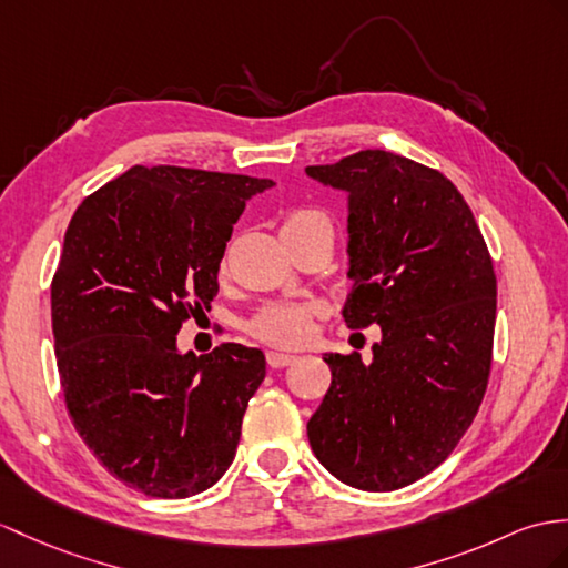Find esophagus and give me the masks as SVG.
Listing matches in <instances>:
<instances>
[{
	"instance_id": "esophagus-1",
	"label": "esophagus",
	"mask_w": 568,
	"mask_h": 568,
	"mask_svg": "<svg viewBox=\"0 0 568 568\" xmlns=\"http://www.w3.org/2000/svg\"><path fill=\"white\" fill-rule=\"evenodd\" d=\"M296 356L288 354V352H267V364L272 368H284L288 364H294Z\"/></svg>"
}]
</instances>
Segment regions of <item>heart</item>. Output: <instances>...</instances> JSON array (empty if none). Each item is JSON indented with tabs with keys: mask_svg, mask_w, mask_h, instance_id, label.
<instances>
[{
	"mask_svg": "<svg viewBox=\"0 0 568 568\" xmlns=\"http://www.w3.org/2000/svg\"><path fill=\"white\" fill-rule=\"evenodd\" d=\"M298 226H329V219L323 212L315 210H298L292 212L284 221V229H298ZM313 308L306 303H272V306L262 308L251 323L247 329L257 339L276 344V347H296L308 339L313 329Z\"/></svg>",
	"mask_w": 568,
	"mask_h": 568,
	"instance_id": "1",
	"label": "heart"
}]
</instances>
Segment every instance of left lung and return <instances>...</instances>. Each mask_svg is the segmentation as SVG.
<instances>
[{"mask_svg":"<svg viewBox=\"0 0 568 568\" xmlns=\"http://www.w3.org/2000/svg\"><path fill=\"white\" fill-rule=\"evenodd\" d=\"M306 175L349 200L344 321L381 327L371 362L325 354L332 383L311 448L349 487L403 489L448 458L487 390L491 255L458 187L428 165L366 149Z\"/></svg>","mask_w":568,"mask_h":568,"instance_id":"obj_1","label":"left lung"}]
</instances>
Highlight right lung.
<instances>
[{"label": "right lung", "instance_id": "1", "mask_svg": "<svg viewBox=\"0 0 568 568\" xmlns=\"http://www.w3.org/2000/svg\"><path fill=\"white\" fill-rule=\"evenodd\" d=\"M267 178L132 165L79 204L52 276L54 356L69 417L110 475L156 499L221 479L265 354L178 352L219 292V262Z\"/></svg>", "mask_w": 568, "mask_h": 568}]
</instances>
